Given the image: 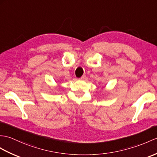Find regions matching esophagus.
Listing matches in <instances>:
<instances>
[{"instance_id": "obj_1", "label": "esophagus", "mask_w": 157, "mask_h": 157, "mask_svg": "<svg viewBox=\"0 0 157 157\" xmlns=\"http://www.w3.org/2000/svg\"><path fill=\"white\" fill-rule=\"evenodd\" d=\"M86 78V75H82L81 78H80V79H85Z\"/></svg>"}]
</instances>
